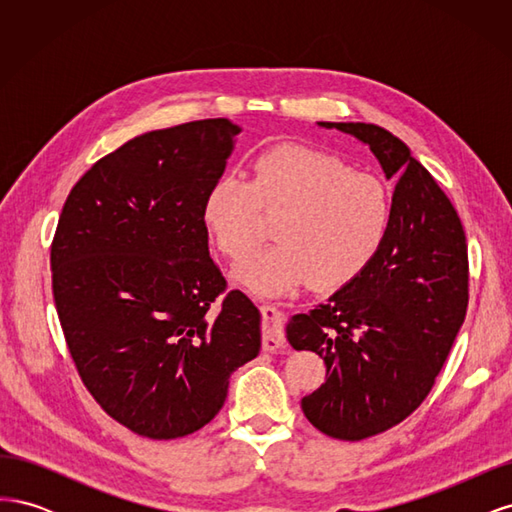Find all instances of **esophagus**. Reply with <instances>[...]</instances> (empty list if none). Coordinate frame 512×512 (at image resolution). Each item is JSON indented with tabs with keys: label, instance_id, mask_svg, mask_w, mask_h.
Listing matches in <instances>:
<instances>
[{
	"label": "esophagus",
	"instance_id": "obj_1",
	"mask_svg": "<svg viewBox=\"0 0 512 512\" xmlns=\"http://www.w3.org/2000/svg\"><path fill=\"white\" fill-rule=\"evenodd\" d=\"M262 344L265 350L275 352L286 346V331L282 312L275 305H262Z\"/></svg>",
	"mask_w": 512,
	"mask_h": 512
}]
</instances>
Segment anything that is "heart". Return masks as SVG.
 <instances>
[{"label":"heart","mask_w":512,"mask_h":512,"mask_svg":"<svg viewBox=\"0 0 512 512\" xmlns=\"http://www.w3.org/2000/svg\"><path fill=\"white\" fill-rule=\"evenodd\" d=\"M260 213L277 218V243L247 254L235 280L258 294H282L307 280L339 288L361 275L389 237L393 200L376 175L327 153L280 147L256 160L247 181L215 183L200 218L215 250L235 260L260 239Z\"/></svg>","instance_id":"obj_1"}]
</instances>
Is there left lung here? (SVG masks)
<instances>
[{
	"label": "left lung",
	"instance_id": "1",
	"mask_svg": "<svg viewBox=\"0 0 512 512\" xmlns=\"http://www.w3.org/2000/svg\"><path fill=\"white\" fill-rule=\"evenodd\" d=\"M359 138L397 177L389 237L371 265L286 337L312 350L327 380L303 414L337 440H365L408 418L429 395L468 309V245L451 200L404 141L374 123L318 121Z\"/></svg>",
	"mask_w": 512,
	"mask_h": 512
}]
</instances>
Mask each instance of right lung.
Here are the masks:
<instances>
[{
    "label": "right lung",
    "instance_id": "right-lung-1",
    "mask_svg": "<svg viewBox=\"0 0 512 512\" xmlns=\"http://www.w3.org/2000/svg\"><path fill=\"white\" fill-rule=\"evenodd\" d=\"M241 132L203 119L132 138L70 190L51 245L53 297L87 391L153 440L205 427L260 352V312L226 292L203 226Z\"/></svg>",
    "mask_w": 512,
    "mask_h": 512
}]
</instances>
